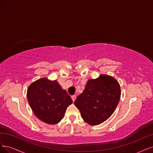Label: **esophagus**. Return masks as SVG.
<instances>
[{"label":"esophagus","mask_w":153,"mask_h":153,"mask_svg":"<svg viewBox=\"0 0 153 153\" xmlns=\"http://www.w3.org/2000/svg\"><path fill=\"white\" fill-rule=\"evenodd\" d=\"M71 98H72V101L74 102L75 100H76V95H72L71 97Z\"/></svg>","instance_id":"esophagus-1"}]
</instances>
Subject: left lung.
<instances>
[{
	"mask_svg": "<svg viewBox=\"0 0 153 153\" xmlns=\"http://www.w3.org/2000/svg\"><path fill=\"white\" fill-rule=\"evenodd\" d=\"M120 97V86L115 79L100 75L95 79L88 81L85 90L76 98L74 104L84 121L90 125H97L112 114Z\"/></svg>",
	"mask_w": 153,
	"mask_h": 153,
	"instance_id": "8db88e82",
	"label": "left lung"
}]
</instances>
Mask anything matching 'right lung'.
<instances>
[{"label": "right lung", "instance_id": "obj_1", "mask_svg": "<svg viewBox=\"0 0 153 153\" xmlns=\"http://www.w3.org/2000/svg\"><path fill=\"white\" fill-rule=\"evenodd\" d=\"M27 99L33 114L50 125L60 122L72 100L56 81L41 78L32 82L27 90Z\"/></svg>", "mask_w": 153, "mask_h": 153}]
</instances>
